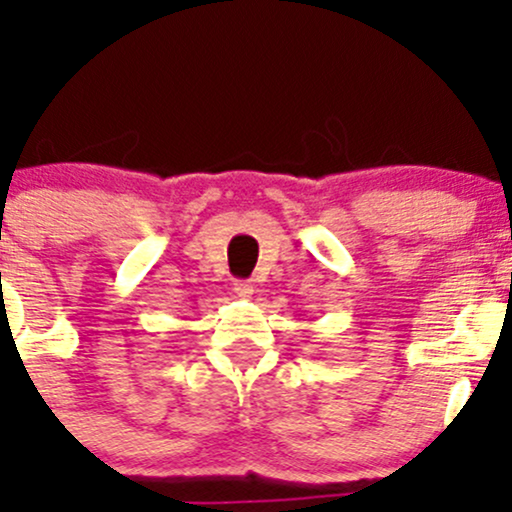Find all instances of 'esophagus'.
<instances>
[{
	"instance_id": "esophagus-1",
	"label": "esophagus",
	"mask_w": 512,
	"mask_h": 512,
	"mask_svg": "<svg viewBox=\"0 0 512 512\" xmlns=\"http://www.w3.org/2000/svg\"><path fill=\"white\" fill-rule=\"evenodd\" d=\"M233 291H236V296L243 298V301H250L252 293H255V286H252L250 281H236V284H233Z\"/></svg>"
}]
</instances>
